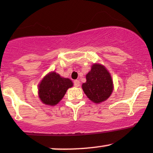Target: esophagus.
Returning <instances> with one entry per match:
<instances>
[{"instance_id": "obj_1", "label": "esophagus", "mask_w": 153, "mask_h": 153, "mask_svg": "<svg viewBox=\"0 0 153 153\" xmlns=\"http://www.w3.org/2000/svg\"><path fill=\"white\" fill-rule=\"evenodd\" d=\"M80 82L79 80H74V85L75 87H79L80 86Z\"/></svg>"}]
</instances>
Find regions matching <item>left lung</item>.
<instances>
[{
	"label": "left lung",
	"mask_w": 153,
	"mask_h": 153,
	"mask_svg": "<svg viewBox=\"0 0 153 153\" xmlns=\"http://www.w3.org/2000/svg\"><path fill=\"white\" fill-rule=\"evenodd\" d=\"M113 81L110 73L102 65L94 64L86 75V82L82 88L91 101L99 103L106 101L113 91Z\"/></svg>",
	"instance_id": "1"
}]
</instances>
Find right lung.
I'll list each match as a JSON object with an SVG mask.
<instances>
[{"mask_svg":"<svg viewBox=\"0 0 153 153\" xmlns=\"http://www.w3.org/2000/svg\"><path fill=\"white\" fill-rule=\"evenodd\" d=\"M73 85V82L69 78H62L55 72H51L39 84V97L45 104L54 106L62 100L67 90Z\"/></svg>","mask_w":153,"mask_h":153,"instance_id":"right-lung-1","label":"right lung"}]
</instances>
